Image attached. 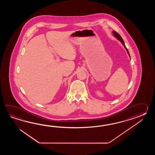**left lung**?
Returning <instances> with one entry per match:
<instances>
[{
	"label": "left lung",
	"mask_w": 155,
	"mask_h": 155,
	"mask_svg": "<svg viewBox=\"0 0 155 155\" xmlns=\"http://www.w3.org/2000/svg\"><path fill=\"white\" fill-rule=\"evenodd\" d=\"M113 34H114V36H115L116 38L117 39H119L121 42H122V44L124 45V46H125V48H126V49L127 50V53L129 54V56H130V54H129V51H128V49L126 48V47L125 45V43H124V40L122 39V38H121V36L120 35V34H119V33H117L116 31H113Z\"/></svg>",
	"instance_id": "1"
}]
</instances>
